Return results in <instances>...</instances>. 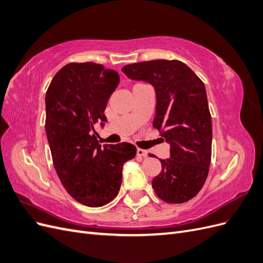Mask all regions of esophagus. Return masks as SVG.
<instances>
[{
	"instance_id": "1",
	"label": "esophagus",
	"mask_w": 263,
	"mask_h": 263,
	"mask_svg": "<svg viewBox=\"0 0 263 263\" xmlns=\"http://www.w3.org/2000/svg\"><path fill=\"white\" fill-rule=\"evenodd\" d=\"M137 156H139V157H147V151L144 150V149L138 148L137 149Z\"/></svg>"
}]
</instances>
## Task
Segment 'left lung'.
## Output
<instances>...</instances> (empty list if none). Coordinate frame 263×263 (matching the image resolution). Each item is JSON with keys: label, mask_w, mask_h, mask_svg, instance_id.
I'll return each instance as SVG.
<instances>
[{"label": "left lung", "mask_w": 263, "mask_h": 263, "mask_svg": "<svg viewBox=\"0 0 263 263\" xmlns=\"http://www.w3.org/2000/svg\"><path fill=\"white\" fill-rule=\"evenodd\" d=\"M133 80L153 84L157 95L154 127L170 144V158L153 180L159 198L181 204L193 198L208 178L212 157V118L205 85L185 63L151 60L126 65Z\"/></svg>", "instance_id": "left-lung-1"}]
</instances>
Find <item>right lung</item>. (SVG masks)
<instances>
[{"mask_svg":"<svg viewBox=\"0 0 263 263\" xmlns=\"http://www.w3.org/2000/svg\"><path fill=\"white\" fill-rule=\"evenodd\" d=\"M119 83L115 70L94 62L62 67L46 93V134L55 172L76 201L90 208L109 203L122 183L123 165L136 155L128 142L101 146L94 124Z\"/></svg>","mask_w":263,"mask_h":263,"instance_id":"add662e5","label":"right lung"}]
</instances>
